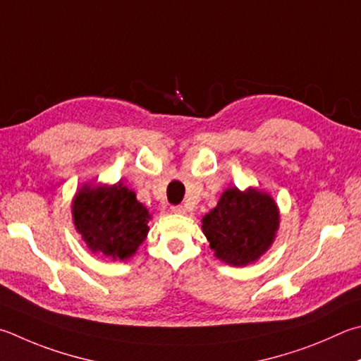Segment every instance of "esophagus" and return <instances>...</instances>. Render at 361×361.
<instances>
[{"mask_svg": "<svg viewBox=\"0 0 361 361\" xmlns=\"http://www.w3.org/2000/svg\"><path fill=\"white\" fill-rule=\"evenodd\" d=\"M172 212L176 214H185L188 212V208L183 205H175V207H172Z\"/></svg>", "mask_w": 361, "mask_h": 361, "instance_id": "1", "label": "esophagus"}]
</instances>
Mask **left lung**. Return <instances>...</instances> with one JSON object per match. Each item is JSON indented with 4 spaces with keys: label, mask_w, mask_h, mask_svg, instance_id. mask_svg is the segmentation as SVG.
<instances>
[{
    "label": "left lung",
    "mask_w": 361,
    "mask_h": 361,
    "mask_svg": "<svg viewBox=\"0 0 361 361\" xmlns=\"http://www.w3.org/2000/svg\"><path fill=\"white\" fill-rule=\"evenodd\" d=\"M279 209L271 195L255 188H228L212 212L202 218V231L219 260L245 267L264 255L276 238Z\"/></svg>",
    "instance_id": "1"
}]
</instances>
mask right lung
Here are the masks:
<instances>
[{"label":"right lung","instance_id":"obj_1","mask_svg":"<svg viewBox=\"0 0 361 361\" xmlns=\"http://www.w3.org/2000/svg\"><path fill=\"white\" fill-rule=\"evenodd\" d=\"M77 232L94 254L110 259L133 257L148 235L152 214L121 181L116 185H85L72 200Z\"/></svg>","mask_w":361,"mask_h":361}]
</instances>
